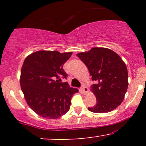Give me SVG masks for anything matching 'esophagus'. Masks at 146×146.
Here are the masks:
<instances>
[{
  "label": "esophagus",
  "instance_id": "esophagus-1",
  "mask_svg": "<svg viewBox=\"0 0 146 146\" xmlns=\"http://www.w3.org/2000/svg\"><path fill=\"white\" fill-rule=\"evenodd\" d=\"M81 90H82V93H84V94H86V93L88 92V88H87V87H86V86H85L84 84L82 85V86H81Z\"/></svg>",
  "mask_w": 146,
  "mask_h": 146
}]
</instances>
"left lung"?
<instances>
[{"mask_svg": "<svg viewBox=\"0 0 146 146\" xmlns=\"http://www.w3.org/2000/svg\"><path fill=\"white\" fill-rule=\"evenodd\" d=\"M88 68L92 80L96 82L91 90L96 97L95 106L88 110L105 113L115 110L123 102L128 89V70L115 52L107 48L94 47L77 54Z\"/></svg>", "mask_w": 146, "mask_h": 146, "instance_id": "left-lung-1", "label": "left lung"}]
</instances>
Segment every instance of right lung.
<instances>
[{
  "mask_svg": "<svg viewBox=\"0 0 146 146\" xmlns=\"http://www.w3.org/2000/svg\"><path fill=\"white\" fill-rule=\"evenodd\" d=\"M72 52L38 51L25 58L21 73V86L27 103L40 116L57 119L70 109L71 98L77 88L60 82L68 75L64 64Z\"/></svg>",
  "mask_w": 146,
  "mask_h": 146,
  "instance_id": "obj_1",
  "label": "right lung"
}]
</instances>
